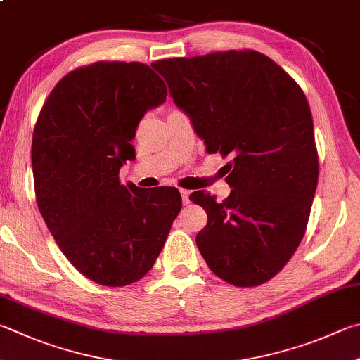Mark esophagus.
<instances>
[{
	"label": "esophagus",
	"mask_w": 360,
	"mask_h": 360,
	"mask_svg": "<svg viewBox=\"0 0 360 360\" xmlns=\"http://www.w3.org/2000/svg\"><path fill=\"white\" fill-rule=\"evenodd\" d=\"M181 197H182V202H184V205H188V202H191V191H187V188H181Z\"/></svg>",
	"instance_id": "34e87169"
}]
</instances>
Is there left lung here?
<instances>
[{
    "instance_id": "obj_1",
    "label": "left lung",
    "mask_w": 360,
    "mask_h": 360,
    "mask_svg": "<svg viewBox=\"0 0 360 360\" xmlns=\"http://www.w3.org/2000/svg\"><path fill=\"white\" fill-rule=\"evenodd\" d=\"M207 153L231 155L221 202L191 201L207 214L197 245L215 276L248 288L283 269L302 240L318 186L311 112L292 77L255 50L153 63Z\"/></svg>"
}]
</instances>
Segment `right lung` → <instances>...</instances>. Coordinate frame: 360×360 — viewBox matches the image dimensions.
I'll return each instance as SVG.
<instances>
[{
    "instance_id": "obj_1",
    "label": "right lung",
    "mask_w": 360,
    "mask_h": 360,
    "mask_svg": "<svg viewBox=\"0 0 360 360\" xmlns=\"http://www.w3.org/2000/svg\"><path fill=\"white\" fill-rule=\"evenodd\" d=\"M167 84L143 63L97 61L64 75L32 132L36 201L70 264L103 286L139 282L162 252L182 200L176 187L120 182L139 122Z\"/></svg>"
}]
</instances>
